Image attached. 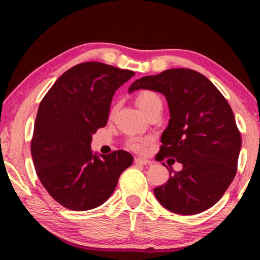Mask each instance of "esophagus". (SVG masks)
Wrapping results in <instances>:
<instances>
[{
	"label": "esophagus",
	"mask_w": 260,
	"mask_h": 260,
	"mask_svg": "<svg viewBox=\"0 0 260 260\" xmlns=\"http://www.w3.org/2000/svg\"><path fill=\"white\" fill-rule=\"evenodd\" d=\"M134 162L136 164H141V165H148L151 163V161H148V159H144V158H139V157H135L134 158Z\"/></svg>",
	"instance_id": "obj_1"
}]
</instances>
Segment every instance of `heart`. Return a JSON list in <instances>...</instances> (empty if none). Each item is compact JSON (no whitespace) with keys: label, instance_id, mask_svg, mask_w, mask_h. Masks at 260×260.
<instances>
[{"label":"heart","instance_id":"1","mask_svg":"<svg viewBox=\"0 0 260 260\" xmlns=\"http://www.w3.org/2000/svg\"><path fill=\"white\" fill-rule=\"evenodd\" d=\"M136 104L139 106L143 113H144L147 117L154 112H156L158 109H162V101L156 92L151 90H144L141 91L136 97ZM117 106L114 105L110 109V116H113L116 112ZM150 139H141V137H131L127 140L126 145L129 150L134 151L136 153H144L146 148L150 144Z\"/></svg>","mask_w":260,"mask_h":260}]
</instances>
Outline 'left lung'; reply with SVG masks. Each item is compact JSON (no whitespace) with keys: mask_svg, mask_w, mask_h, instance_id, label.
I'll use <instances>...</instances> for the list:
<instances>
[{"mask_svg":"<svg viewBox=\"0 0 260 260\" xmlns=\"http://www.w3.org/2000/svg\"><path fill=\"white\" fill-rule=\"evenodd\" d=\"M163 93L170 120L163 132L159 159L174 157L183 165L154 189L157 201L171 212L197 214L217 203L237 173L241 136L222 93L196 70L175 68L134 81L128 91ZM164 165V164H163Z\"/></svg>","mask_w":260,"mask_h":260,"instance_id":"obj_1","label":"left lung"}]
</instances>
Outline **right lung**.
Returning <instances> with one entry per match:
<instances>
[{
    "label": "right lung",
    "instance_id": "right-lung-1",
    "mask_svg": "<svg viewBox=\"0 0 260 260\" xmlns=\"http://www.w3.org/2000/svg\"><path fill=\"white\" fill-rule=\"evenodd\" d=\"M135 75L103 62L76 64L59 77L38 109L31 141L36 172L49 194L64 208L86 211L112 196L128 152L91 151L92 134L105 127L115 91Z\"/></svg>",
    "mask_w": 260,
    "mask_h": 260
}]
</instances>
